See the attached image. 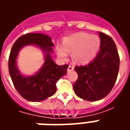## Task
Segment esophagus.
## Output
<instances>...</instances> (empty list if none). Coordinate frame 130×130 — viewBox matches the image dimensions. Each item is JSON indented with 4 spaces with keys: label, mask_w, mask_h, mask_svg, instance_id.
I'll list each match as a JSON object with an SVG mask.
<instances>
[{
    "label": "esophagus",
    "mask_w": 130,
    "mask_h": 130,
    "mask_svg": "<svg viewBox=\"0 0 130 130\" xmlns=\"http://www.w3.org/2000/svg\"><path fill=\"white\" fill-rule=\"evenodd\" d=\"M74 70V67L72 65H69V67L68 68V71L70 72V71H72Z\"/></svg>",
    "instance_id": "1"
}]
</instances>
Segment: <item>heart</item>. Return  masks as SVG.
Segmentation results:
<instances>
[{
  "label": "heart",
  "mask_w": 130,
  "mask_h": 130,
  "mask_svg": "<svg viewBox=\"0 0 130 130\" xmlns=\"http://www.w3.org/2000/svg\"><path fill=\"white\" fill-rule=\"evenodd\" d=\"M100 46L101 40L98 35L78 32L65 37L62 46L57 47V54L60 59L66 60L68 53L72 52V58L74 62L86 64L96 56Z\"/></svg>",
  "instance_id": "obj_1"
}]
</instances>
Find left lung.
Instances as JSON below:
<instances>
[{
  "label": "left lung",
  "mask_w": 130,
  "mask_h": 130,
  "mask_svg": "<svg viewBox=\"0 0 130 130\" xmlns=\"http://www.w3.org/2000/svg\"><path fill=\"white\" fill-rule=\"evenodd\" d=\"M99 53L88 65L76 66L78 79L73 86L76 95L88 101L100 100L109 94L117 79L120 58L111 37L99 32Z\"/></svg>",
  "instance_id": "1"
}]
</instances>
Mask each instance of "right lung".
Returning <instances> with one entry per match:
<instances>
[{
    "instance_id": "obj_1",
    "label": "right lung",
    "mask_w": 130,
    "mask_h": 130,
    "mask_svg": "<svg viewBox=\"0 0 130 130\" xmlns=\"http://www.w3.org/2000/svg\"><path fill=\"white\" fill-rule=\"evenodd\" d=\"M28 45L39 47L44 54L45 62L39 71L30 76L21 73L16 59L21 48ZM54 43L51 37L42 33H28L19 37L10 51L8 68L13 84L20 95L29 102H40L54 95L56 82L67 73L68 65H58L52 60Z\"/></svg>"
}]
</instances>
